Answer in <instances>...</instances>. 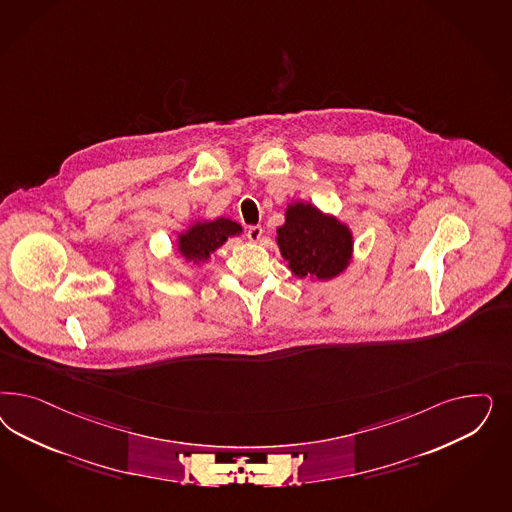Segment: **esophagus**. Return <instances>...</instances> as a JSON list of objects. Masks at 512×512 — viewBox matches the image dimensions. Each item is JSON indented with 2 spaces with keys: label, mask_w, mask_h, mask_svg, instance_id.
<instances>
[{
  "label": "esophagus",
  "mask_w": 512,
  "mask_h": 512,
  "mask_svg": "<svg viewBox=\"0 0 512 512\" xmlns=\"http://www.w3.org/2000/svg\"><path fill=\"white\" fill-rule=\"evenodd\" d=\"M262 235H264V228H262V226H248V241H252V243H258V241L262 239Z\"/></svg>",
  "instance_id": "34e87169"
}]
</instances>
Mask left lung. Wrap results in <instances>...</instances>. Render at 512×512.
Segmentation results:
<instances>
[{
    "label": "left lung",
    "mask_w": 512,
    "mask_h": 512,
    "mask_svg": "<svg viewBox=\"0 0 512 512\" xmlns=\"http://www.w3.org/2000/svg\"><path fill=\"white\" fill-rule=\"evenodd\" d=\"M277 243L290 271L301 279L328 281L343 273L352 260V233L347 224L303 201L288 205Z\"/></svg>",
    "instance_id": "8db88e82"
}]
</instances>
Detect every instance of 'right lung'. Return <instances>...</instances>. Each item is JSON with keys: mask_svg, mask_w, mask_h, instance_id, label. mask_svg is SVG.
Here are the masks:
<instances>
[{"mask_svg": "<svg viewBox=\"0 0 512 512\" xmlns=\"http://www.w3.org/2000/svg\"><path fill=\"white\" fill-rule=\"evenodd\" d=\"M243 228L230 218H216V220H201L192 224L186 231L179 233L177 247L186 262L205 264L216 248L222 247L228 237L239 235Z\"/></svg>", "mask_w": 512, "mask_h": 512, "instance_id": "right-lung-1", "label": "right lung"}]
</instances>
